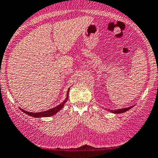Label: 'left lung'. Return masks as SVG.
I'll return each instance as SVG.
<instances>
[{
    "instance_id": "obj_1",
    "label": "left lung",
    "mask_w": 158,
    "mask_h": 158,
    "mask_svg": "<svg viewBox=\"0 0 158 158\" xmlns=\"http://www.w3.org/2000/svg\"><path fill=\"white\" fill-rule=\"evenodd\" d=\"M131 108H133V106H130V107H128V108H125V109H117V110H114V111H111L112 112H113V113H122V112H127V111L130 110ZM110 111V110H109Z\"/></svg>"
}]
</instances>
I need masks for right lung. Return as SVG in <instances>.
<instances>
[{
  "label": "right lung",
  "mask_w": 158,
  "mask_h": 158,
  "mask_svg": "<svg viewBox=\"0 0 158 158\" xmlns=\"http://www.w3.org/2000/svg\"><path fill=\"white\" fill-rule=\"evenodd\" d=\"M69 89H70V88H69ZM69 89H68V91H67V98H66L65 100L63 102V103H61L60 105L57 106L56 107L52 108V109H49V110L45 111V112H27V111L23 110V109H21V110H22L23 112H25V114H27V115H29L32 117H35V118H40V117H49V116H51V115H55L56 112H59V111L63 107H64V104L67 102V98H68Z\"/></svg>",
  "instance_id": "right-lung-1"
}]
</instances>
